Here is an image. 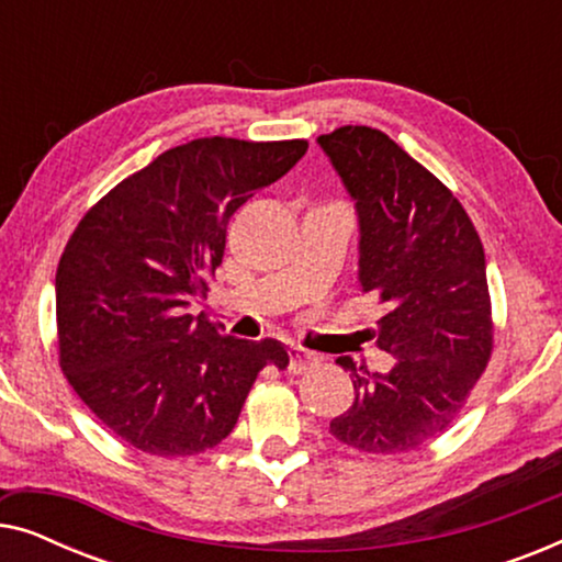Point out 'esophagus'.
Instances as JSON below:
<instances>
[{
    "label": "esophagus",
    "instance_id": "1",
    "mask_svg": "<svg viewBox=\"0 0 562 562\" xmlns=\"http://www.w3.org/2000/svg\"><path fill=\"white\" fill-rule=\"evenodd\" d=\"M319 363V358L314 356V352L304 350V348H289V371L291 373H304L310 371V368H314Z\"/></svg>",
    "mask_w": 562,
    "mask_h": 562
}]
</instances>
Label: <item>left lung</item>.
I'll use <instances>...</instances> for the list:
<instances>
[{
	"label": "left lung",
	"mask_w": 562,
	"mask_h": 562,
	"mask_svg": "<svg viewBox=\"0 0 562 562\" xmlns=\"http://www.w3.org/2000/svg\"><path fill=\"white\" fill-rule=\"evenodd\" d=\"M360 225V289L383 306L375 345L389 371L350 356V409L329 422L348 448L391 456L458 419L494 348L486 256L463 204L386 133L345 125L317 137Z\"/></svg>",
	"instance_id": "8db88e82"
}]
</instances>
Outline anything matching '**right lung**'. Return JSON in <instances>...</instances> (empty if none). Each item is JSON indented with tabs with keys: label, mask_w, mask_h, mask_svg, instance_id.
Masks as SVG:
<instances>
[{
	"label": "right lung",
	"mask_w": 562,
	"mask_h": 562,
	"mask_svg": "<svg viewBox=\"0 0 562 562\" xmlns=\"http://www.w3.org/2000/svg\"><path fill=\"white\" fill-rule=\"evenodd\" d=\"M310 143L199 137L120 181L83 214L56 273L60 371L122 442L158 458L214 448L233 432L276 340L222 335L204 312L227 222L296 166Z\"/></svg>",
	"instance_id": "obj_1"
}]
</instances>
